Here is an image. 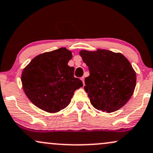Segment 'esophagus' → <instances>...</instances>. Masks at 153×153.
<instances>
[{"instance_id": "obj_1", "label": "esophagus", "mask_w": 153, "mask_h": 153, "mask_svg": "<svg viewBox=\"0 0 153 153\" xmlns=\"http://www.w3.org/2000/svg\"><path fill=\"white\" fill-rule=\"evenodd\" d=\"M80 80H82V81H83V84H84V77H81V78H80Z\"/></svg>"}]
</instances>
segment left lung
<instances>
[{"mask_svg": "<svg viewBox=\"0 0 153 153\" xmlns=\"http://www.w3.org/2000/svg\"><path fill=\"white\" fill-rule=\"evenodd\" d=\"M88 67L84 89L94 107L108 113L119 110L130 100L136 86L135 71L123 54L98 49L81 51Z\"/></svg>", "mask_w": 153, "mask_h": 153, "instance_id": "obj_1", "label": "left lung"}]
</instances>
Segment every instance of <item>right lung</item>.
I'll return each instance as SVG.
<instances>
[{"mask_svg":"<svg viewBox=\"0 0 153 153\" xmlns=\"http://www.w3.org/2000/svg\"><path fill=\"white\" fill-rule=\"evenodd\" d=\"M71 51L60 48L41 53L23 70L22 83L25 94L41 110L56 112L70 103L74 92L83 86L74 77L73 67L68 65Z\"/></svg>","mask_w":153,"mask_h":153,"instance_id":"1","label":"right lung"}]
</instances>
